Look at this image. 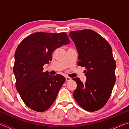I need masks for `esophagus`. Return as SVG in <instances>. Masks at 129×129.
<instances>
[{"label": "esophagus", "mask_w": 129, "mask_h": 129, "mask_svg": "<svg viewBox=\"0 0 129 129\" xmlns=\"http://www.w3.org/2000/svg\"><path fill=\"white\" fill-rule=\"evenodd\" d=\"M65 80H66L67 81H71L72 80V78L69 77H68V76H67V77H65Z\"/></svg>", "instance_id": "34e87169"}]
</instances>
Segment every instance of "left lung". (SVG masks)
<instances>
[{"label": "left lung", "instance_id": "left-lung-1", "mask_svg": "<svg viewBox=\"0 0 129 129\" xmlns=\"http://www.w3.org/2000/svg\"><path fill=\"white\" fill-rule=\"evenodd\" d=\"M69 36L77 49L78 65L85 67L87 78L85 83L79 78H73L77 84L74 99L84 110L97 111L108 101L116 80L112 49L105 39L92 30L72 31Z\"/></svg>", "mask_w": 129, "mask_h": 129}]
</instances>
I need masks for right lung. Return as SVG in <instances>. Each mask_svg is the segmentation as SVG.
Masks as SVG:
<instances>
[{
	"label": "right lung",
	"instance_id": "add662e5",
	"mask_svg": "<svg viewBox=\"0 0 129 129\" xmlns=\"http://www.w3.org/2000/svg\"><path fill=\"white\" fill-rule=\"evenodd\" d=\"M65 32H35L19 44L15 53L13 69L16 88L28 107L38 112L47 110L53 103L65 81L64 76L43 72V65L52 60L54 50L69 44Z\"/></svg>",
	"mask_w": 129,
	"mask_h": 129
}]
</instances>
